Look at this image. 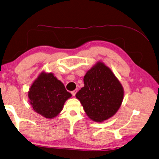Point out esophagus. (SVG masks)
<instances>
[{
	"mask_svg": "<svg viewBox=\"0 0 159 159\" xmlns=\"http://www.w3.org/2000/svg\"><path fill=\"white\" fill-rule=\"evenodd\" d=\"M77 91H78V89H75V90H74V91H72V96H75V95H76V92H77Z\"/></svg>",
	"mask_w": 159,
	"mask_h": 159,
	"instance_id": "esophagus-1",
	"label": "esophagus"
}]
</instances>
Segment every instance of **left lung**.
<instances>
[{"label":"left lung","instance_id":"left-lung-1","mask_svg":"<svg viewBox=\"0 0 159 159\" xmlns=\"http://www.w3.org/2000/svg\"><path fill=\"white\" fill-rule=\"evenodd\" d=\"M84 87L76 94L87 116L96 122L109 119L119 110L124 99L120 80L104 63L98 61L84 76Z\"/></svg>","mask_w":159,"mask_h":159}]
</instances>
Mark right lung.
<instances>
[{"label":"right lung","mask_w":159,"mask_h":159,"mask_svg":"<svg viewBox=\"0 0 159 159\" xmlns=\"http://www.w3.org/2000/svg\"><path fill=\"white\" fill-rule=\"evenodd\" d=\"M72 96L52 73L42 72L28 92L29 102L36 113L52 119L62 111L66 101Z\"/></svg>","instance_id":"obj_1"}]
</instances>
